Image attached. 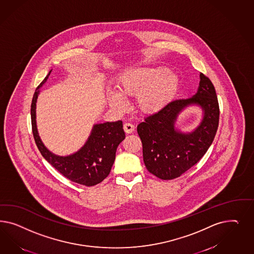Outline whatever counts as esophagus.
Returning <instances> with one entry per match:
<instances>
[{"mask_svg": "<svg viewBox=\"0 0 254 254\" xmlns=\"http://www.w3.org/2000/svg\"><path fill=\"white\" fill-rule=\"evenodd\" d=\"M135 129V127L134 125H132L131 123H125L124 124V130L126 133L127 134H130Z\"/></svg>", "mask_w": 254, "mask_h": 254, "instance_id": "1", "label": "esophagus"}]
</instances>
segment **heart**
<instances>
[{
	"label": "heart",
	"mask_w": 254,
	"mask_h": 254,
	"mask_svg": "<svg viewBox=\"0 0 254 254\" xmlns=\"http://www.w3.org/2000/svg\"><path fill=\"white\" fill-rule=\"evenodd\" d=\"M179 85L177 75L168 68H136L125 71L117 87L119 93L110 91L108 100L113 107L125 106L123 96H135L136 106L141 113L154 114L165 107L176 93Z\"/></svg>",
	"instance_id": "obj_1"
}]
</instances>
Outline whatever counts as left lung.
I'll use <instances>...</instances> for the list:
<instances>
[{"label": "left lung", "mask_w": 254, "mask_h": 254, "mask_svg": "<svg viewBox=\"0 0 254 254\" xmlns=\"http://www.w3.org/2000/svg\"><path fill=\"white\" fill-rule=\"evenodd\" d=\"M192 104L199 105L204 116L194 131L183 133L175 128V122L179 112ZM219 117L214 85L208 77L200 73L199 87L192 98L172 100L138 124L137 131L148 171L161 180H172L191 169L211 145Z\"/></svg>", "instance_id": "8db88e82"}]
</instances>
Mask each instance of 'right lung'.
Masks as SVG:
<instances>
[{"label": "right lung", "instance_id": "obj_1", "mask_svg": "<svg viewBox=\"0 0 254 254\" xmlns=\"http://www.w3.org/2000/svg\"><path fill=\"white\" fill-rule=\"evenodd\" d=\"M48 72L35 90L31 101L32 134L40 153L64 177L79 185L94 186L101 183L110 174L116 159V149L125 138L122 121L97 124L85 145L78 152L68 156H59L47 150L39 137L36 127V100L40 91L49 76Z\"/></svg>", "mask_w": 254, "mask_h": 254}]
</instances>
